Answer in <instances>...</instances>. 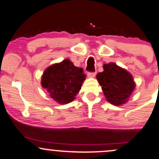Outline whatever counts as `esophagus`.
Returning <instances> with one entry per match:
<instances>
[{
    "instance_id": "34e87169",
    "label": "esophagus",
    "mask_w": 159,
    "mask_h": 159,
    "mask_svg": "<svg viewBox=\"0 0 159 159\" xmlns=\"http://www.w3.org/2000/svg\"><path fill=\"white\" fill-rule=\"evenodd\" d=\"M95 74H96V73H95V72H89L88 73H87V76H88V77H90V78H93L95 76Z\"/></svg>"
}]
</instances>
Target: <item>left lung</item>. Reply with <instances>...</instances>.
Masks as SVG:
<instances>
[{
    "label": "left lung",
    "mask_w": 159,
    "mask_h": 159,
    "mask_svg": "<svg viewBox=\"0 0 159 159\" xmlns=\"http://www.w3.org/2000/svg\"><path fill=\"white\" fill-rule=\"evenodd\" d=\"M103 68L96 78L107 102L116 106L125 104L136 87L132 75L114 63L104 64Z\"/></svg>",
    "instance_id": "1"
}]
</instances>
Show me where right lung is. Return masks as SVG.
Wrapping results in <instances>:
<instances>
[{
    "label": "right lung",
    "mask_w": 159,
    "mask_h": 159,
    "mask_svg": "<svg viewBox=\"0 0 159 159\" xmlns=\"http://www.w3.org/2000/svg\"><path fill=\"white\" fill-rule=\"evenodd\" d=\"M86 79L83 68L69 59L48 67L42 76V86L60 104H67L75 98Z\"/></svg>",
    "instance_id": "right-lung-1"
}]
</instances>
